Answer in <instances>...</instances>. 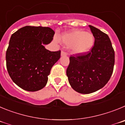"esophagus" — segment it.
Here are the masks:
<instances>
[{"label":"esophagus","mask_w":125,"mask_h":125,"mask_svg":"<svg viewBox=\"0 0 125 125\" xmlns=\"http://www.w3.org/2000/svg\"><path fill=\"white\" fill-rule=\"evenodd\" d=\"M67 52H65V51H62V52H61L62 56H67Z\"/></svg>","instance_id":"1"}]
</instances>
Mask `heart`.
<instances>
[{
    "label": "heart",
    "instance_id": "b5f03b06",
    "mask_svg": "<svg viewBox=\"0 0 125 125\" xmlns=\"http://www.w3.org/2000/svg\"><path fill=\"white\" fill-rule=\"evenodd\" d=\"M62 43L65 45L72 47L76 53H83L89 51L94 44L93 35L82 30H73L63 35Z\"/></svg>",
    "mask_w": 125,
    "mask_h": 125
}]
</instances>
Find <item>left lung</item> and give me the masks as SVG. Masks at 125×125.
I'll list each match as a JSON object with an SVG mask.
<instances>
[{
	"label": "left lung",
	"mask_w": 125,
	"mask_h": 125,
	"mask_svg": "<svg viewBox=\"0 0 125 125\" xmlns=\"http://www.w3.org/2000/svg\"><path fill=\"white\" fill-rule=\"evenodd\" d=\"M95 38L90 51L70 57L67 69L68 82L78 93L88 94L101 89L113 73L115 51L107 34L89 25Z\"/></svg>",
	"instance_id": "1"
}]
</instances>
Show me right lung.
<instances>
[{
	"mask_svg": "<svg viewBox=\"0 0 125 125\" xmlns=\"http://www.w3.org/2000/svg\"><path fill=\"white\" fill-rule=\"evenodd\" d=\"M54 34L49 27L25 26L12 35L6 66L11 79L19 87L36 92L46 85L52 67L61 54L60 50L51 52L43 46L52 41Z\"/></svg>",
	"mask_w": 125,
	"mask_h": 125,
	"instance_id": "1",
	"label": "right lung"
}]
</instances>
